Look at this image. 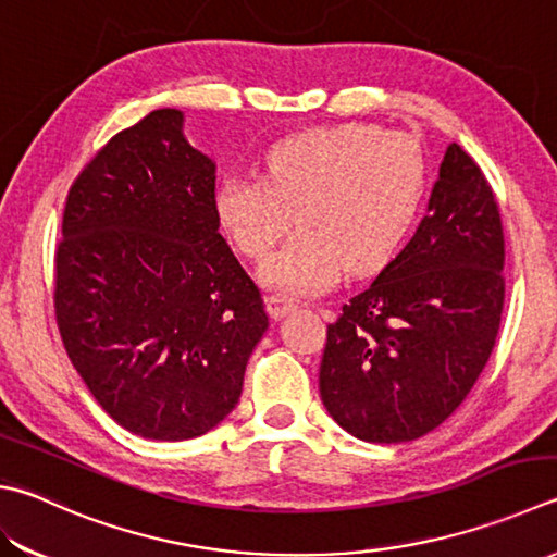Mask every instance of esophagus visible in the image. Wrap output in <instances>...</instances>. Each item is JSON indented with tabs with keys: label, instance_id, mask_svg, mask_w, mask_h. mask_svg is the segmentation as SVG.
Listing matches in <instances>:
<instances>
[{
	"label": "esophagus",
	"instance_id": "esophagus-1",
	"mask_svg": "<svg viewBox=\"0 0 557 557\" xmlns=\"http://www.w3.org/2000/svg\"><path fill=\"white\" fill-rule=\"evenodd\" d=\"M296 308H298L296 302H293V300L286 298V296H267V312H269L274 320L286 318V314L293 312Z\"/></svg>",
	"mask_w": 557,
	"mask_h": 557
}]
</instances>
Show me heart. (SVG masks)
Listing matches in <instances>:
<instances>
[{
	"label": "heart",
	"mask_w": 557,
	"mask_h": 557,
	"mask_svg": "<svg viewBox=\"0 0 557 557\" xmlns=\"http://www.w3.org/2000/svg\"><path fill=\"white\" fill-rule=\"evenodd\" d=\"M426 188V160L414 138L369 123H344L271 145L264 176H225L215 215L235 247L264 259L267 286L314 296L339 278L377 269L412 225Z\"/></svg>",
	"instance_id": "b5f03b06"
}]
</instances>
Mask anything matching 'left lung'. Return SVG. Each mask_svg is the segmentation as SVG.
<instances>
[{
  "label": "left lung",
  "mask_w": 557,
  "mask_h": 557,
  "mask_svg": "<svg viewBox=\"0 0 557 557\" xmlns=\"http://www.w3.org/2000/svg\"><path fill=\"white\" fill-rule=\"evenodd\" d=\"M502 269L495 194L450 143L417 233L327 327L320 395L334 422L361 442L403 444L454 414L495 349Z\"/></svg>",
  "instance_id": "1"
}]
</instances>
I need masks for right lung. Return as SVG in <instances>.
<instances>
[{"label":"right lung","instance_id":"obj_1","mask_svg":"<svg viewBox=\"0 0 557 557\" xmlns=\"http://www.w3.org/2000/svg\"><path fill=\"white\" fill-rule=\"evenodd\" d=\"M218 227L215 162L188 145L176 109L113 135L70 186L60 337L97 403L143 438L184 442L223 422L269 327Z\"/></svg>","mask_w":557,"mask_h":557}]
</instances>
